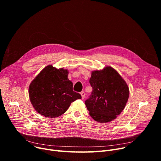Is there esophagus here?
Instances as JSON below:
<instances>
[{"instance_id":"esophagus-1","label":"esophagus","mask_w":161,"mask_h":161,"mask_svg":"<svg viewBox=\"0 0 161 161\" xmlns=\"http://www.w3.org/2000/svg\"><path fill=\"white\" fill-rule=\"evenodd\" d=\"M81 96V97L82 99H84L85 98V93L84 92H81L80 93Z\"/></svg>"}]
</instances>
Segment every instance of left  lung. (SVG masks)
I'll return each mask as SVG.
<instances>
[{
    "instance_id": "8db88e82",
    "label": "left lung",
    "mask_w": 161,
    "mask_h": 161,
    "mask_svg": "<svg viewBox=\"0 0 161 161\" xmlns=\"http://www.w3.org/2000/svg\"><path fill=\"white\" fill-rule=\"evenodd\" d=\"M89 83L92 92L85 105L90 117L101 123L115 119L124 109L129 96V87L111 67L92 73Z\"/></svg>"
}]
</instances>
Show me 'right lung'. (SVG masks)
Segmentation results:
<instances>
[{"label":"right lung","mask_w":161,"mask_h":161,"mask_svg":"<svg viewBox=\"0 0 161 161\" xmlns=\"http://www.w3.org/2000/svg\"><path fill=\"white\" fill-rule=\"evenodd\" d=\"M68 71L57 69L52 65L44 67L29 86L31 102L36 111L44 117H58L64 114L76 99L79 93L73 90L67 78Z\"/></svg>","instance_id":"1"}]
</instances>
